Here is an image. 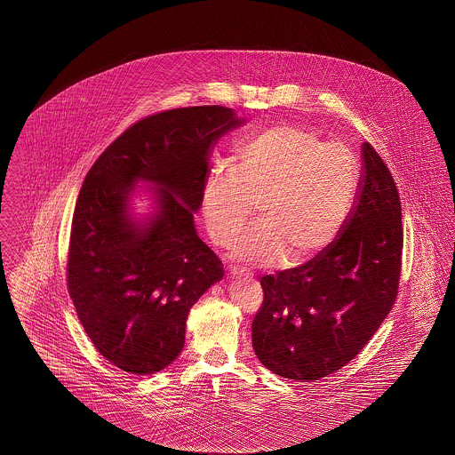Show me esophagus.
I'll return each instance as SVG.
<instances>
[{
  "mask_svg": "<svg viewBox=\"0 0 455 455\" xmlns=\"http://www.w3.org/2000/svg\"><path fill=\"white\" fill-rule=\"evenodd\" d=\"M230 275H232V276H247L249 273H247V269H243V267L232 266V267H230Z\"/></svg>",
  "mask_w": 455,
  "mask_h": 455,
  "instance_id": "esophagus-1",
  "label": "esophagus"
}]
</instances>
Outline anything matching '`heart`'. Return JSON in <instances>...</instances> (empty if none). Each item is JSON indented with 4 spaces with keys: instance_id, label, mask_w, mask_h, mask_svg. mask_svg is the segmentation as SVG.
<instances>
[{
    "instance_id": "obj_1",
    "label": "heart",
    "mask_w": 455,
    "mask_h": 455,
    "mask_svg": "<svg viewBox=\"0 0 455 455\" xmlns=\"http://www.w3.org/2000/svg\"><path fill=\"white\" fill-rule=\"evenodd\" d=\"M356 155L297 124L262 131L238 148L235 164L210 171L201 210L218 245H228L258 204V223L232 245L237 259L297 266L341 235L360 193Z\"/></svg>"
}]
</instances>
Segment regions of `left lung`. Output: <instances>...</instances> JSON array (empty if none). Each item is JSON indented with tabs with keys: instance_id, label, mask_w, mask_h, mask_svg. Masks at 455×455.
<instances>
[{
	"instance_id": "obj_1",
	"label": "left lung",
	"mask_w": 455,
	"mask_h": 455,
	"mask_svg": "<svg viewBox=\"0 0 455 455\" xmlns=\"http://www.w3.org/2000/svg\"><path fill=\"white\" fill-rule=\"evenodd\" d=\"M363 180L343 234L299 267L260 278L252 347L273 373L319 380L345 367L384 323L403 264L401 199L389 167L363 145Z\"/></svg>"
}]
</instances>
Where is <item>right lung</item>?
I'll return each instance as SVG.
<instances>
[{"mask_svg":"<svg viewBox=\"0 0 455 455\" xmlns=\"http://www.w3.org/2000/svg\"><path fill=\"white\" fill-rule=\"evenodd\" d=\"M242 121L223 106L156 112L114 140L88 171L76 199L66 282L95 349L132 375L172 363L191 307L223 264L197 237L208 156ZM136 180L159 188V213L143 229L125 201Z\"/></svg>","mask_w":455,"mask_h":455,"instance_id":"1","label":"right lung"}]
</instances>
